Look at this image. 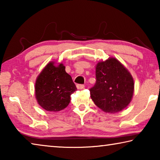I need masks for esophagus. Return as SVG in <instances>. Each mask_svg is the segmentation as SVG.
Segmentation results:
<instances>
[{
  "label": "esophagus",
  "instance_id": "1",
  "mask_svg": "<svg viewBox=\"0 0 160 160\" xmlns=\"http://www.w3.org/2000/svg\"><path fill=\"white\" fill-rule=\"evenodd\" d=\"M76 87L78 90H81V89H83L84 88H85V85H77Z\"/></svg>",
  "mask_w": 160,
  "mask_h": 160
}]
</instances>
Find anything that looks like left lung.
<instances>
[{
	"instance_id": "8db88e82",
	"label": "left lung",
	"mask_w": 160,
	"mask_h": 160,
	"mask_svg": "<svg viewBox=\"0 0 160 160\" xmlns=\"http://www.w3.org/2000/svg\"><path fill=\"white\" fill-rule=\"evenodd\" d=\"M96 83L90 97L106 113H118L128 106L134 92V80L126 68L117 59L110 57L96 65Z\"/></svg>"
}]
</instances>
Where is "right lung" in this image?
I'll use <instances>...</instances> for the list:
<instances>
[{"mask_svg": "<svg viewBox=\"0 0 160 160\" xmlns=\"http://www.w3.org/2000/svg\"><path fill=\"white\" fill-rule=\"evenodd\" d=\"M63 63L51 61L37 78L35 97L40 106L48 112H59L68 107L70 95L77 90Z\"/></svg>", "mask_w": 160, "mask_h": 160, "instance_id": "1", "label": "right lung"}]
</instances>
